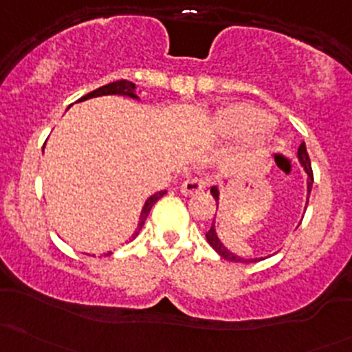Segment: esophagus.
Wrapping results in <instances>:
<instances>
[{"instance_id": "1", "label": "esophagus", "mask_w": 352, "mask_h": 352, "mask_svg": "<svg viewBox=\"0 0 352 352\" xmlns=\"http://www.w3.org/2000/svg\"><path fill=\"white\" fill-rule=\"evenodd\" d=\"M206 187V184L202 182L201 179H187L186 182L182 184V187H180V190H182L184 194H196L199 190H202Z\"/></svg>"}]
</instances>
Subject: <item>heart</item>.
I'll return each mask as SVG.
<instances>
[{"instance_id": "b5f03b06", "label": "heart", "mask_w": 352, "mask_h": 352, "mask_svg": "<svg viewBox=\"0 0 352 352\" xmlns=\"http://www.w3.org/2000/svg\"><path fill=\"white\" fill-rule=\"evenodd\" d=\"M272 116L250 104L225 105L212 117V131L221 138H248V146L255 153L271 148L274 133L271 129Z\"/></svg>"}]
</instances>
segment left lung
<instances>
[{
	"label": "left lung",
	"mask_w": 352,
	"mask_h": 352,
	"mask_svg": "<svg viewBox=\"0 0 352 352\" xmlns=\"http://www.w3.org/2000/svg\"><path fill=\"white\" fill-rule=\"evenodd\" d=\"M298 162L301 163V166L305 168V172H307L308 175V180H307V204H308V197H310V192H311V186H314V172H311V163H310V156H308V151H307V144L301 143L300 148H298ZM211 194L212 197H214L216 201V209H218V202H219V190L218 187L212 186L211 187ZM206 240H208V243L211 245L212 248H214L216 252H218L219 255H221L223 258H226V261H232V262H242V264H250V262H257V257L255 258H245V257H240V255L233 254V252H230L228 248L223 245L221 240H219L218 233H216V226H214V221H212L211 228L208 230V233H206Z\"/></svg>",
	"instance_id": "8db88e82"
}]
</instances>
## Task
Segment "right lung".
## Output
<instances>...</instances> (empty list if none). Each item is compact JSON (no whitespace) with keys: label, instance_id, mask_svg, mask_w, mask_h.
<instances>
[{"label":"right lung","instance_id":"add662e5","mask_svg":"<svg viewBox=\"0 0 352 352\" xmlns=\"http://www.w3.org/2000/svg\"><path fill=\"white\" fill-rule=\"evenodd\" d=\"M102 95H122V97H129V98H134V100H140V97H138L136 94V85L131 83V81L127 80H117V81H112V83L109 85H104V87L97 88V90L90 91V94H87L85 97H81L80 100H88V98H95V97H102ZM78 100V102H80ZM166 194V190H160V192H155L153 196H150L146 199V202H144L143 209H141V214H140V223H138V228L136 232L133 233V236H131L129 240L136 239L138 233L141 232V228H143L144 221H146L148 214H150L151 208H153V204L156 201H158L160 197H163ZM112 252H107V254L104 255H110Z\"/></svg>","mask_w":352,"mask_h":352}]
</instances>
